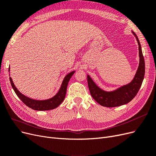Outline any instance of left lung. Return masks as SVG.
Masks as SVG:
<instances>
[{"label": "left lung", "mask_w": 156, "mask_h": 156, "mask_svg": "<svg viewBox=\"0 0 156 156\" xmlns=\"http://www.w3.org/2000/svg\"><path fill=\"white\" fill-rule=\"evenodd\" d=\"M132 33L135 36L139 45V64L133 79L129 83L113 91L107 92L97 86L91 77L88 75H87L88 85L91 96L94 100L102 106L115 107L126 104L135 98L142 85L145 73L144 59L138 37L134 32L132 31Z\"/></svg>", "instance_id": "left-lung-1"}]
</instances>
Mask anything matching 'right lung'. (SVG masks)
Instances as JSON below:
<instances>
[{
    "mask_svg": "<svg viewBox=\"0 0 156 156\" xmlns=\"http://www.w3.org/2000/svg\"><path fill=\"white\" fill-rule=\"evenodd\" d=\"M9 72H10V68H9ZM74 73L75 71H73V72H70L68 75H66L62 83V84H61L59 91L57 92V94L53 98L45 100H34V99H31L30 98L25 96L17 89L16 86L14 85V83H13L11 77H10V81L14 92H16L19 98L27 106L36 111H48L54 109V108L58 107L64 101L66 96V94L67 87L70 78L74 74Z\"/></svg>",
    "mask_w": 156,
    "mask_h": 156,
    "instance_id": "add662e5",
    "label": "right lung"
}]
</instances>
